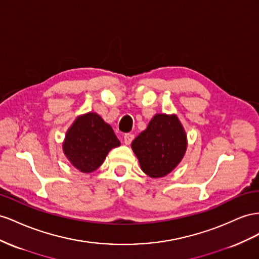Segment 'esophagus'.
<instances>
[{"mask_svg":"<svg viewBox=\"0 0 259 259\" xmlns=\"http://www.w3.org/2000/svg\"><path fill=\"white\" fill-rule=\"evenodd\" d=\"M134 138H135V136H134V135H131V134H125V135L123 136V142H124V144L129 145V144L132 142V140H134Z\"/></svg>","mask_w":259,"mask_h":259,"instance_id":"34e87169","label":"esophagus"}]
</instances>
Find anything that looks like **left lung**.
<instances>
[{"instance_id": "1", "label": "left lung", "mask_w": 259, "mask_h": 259, "mask_svg": "<svg viewBox=\"0 0 259 259\" xmlns=\"http://www.w3.org/2000/svg\"><path fill=\"white\" fill-rule=\"evenodd\" d=\"M131 146L143 172L160 178L181 161L187 150V136L178 117L157 114Z\"/></svg>"}]
</instances>
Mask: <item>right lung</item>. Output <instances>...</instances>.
Here are the masks:
<instances>
[{
    "instance_id": "1",
    "label": "right lung",
    "mask_w": 259,
    "mask_h": 259,
    "mask_svg": "<svg viewBox=\"0 0 259 259\" xmlns=\"http://www.w3.org/2000/svg\"><path fill=\"white\" fill-rule=\"evenodd\" d=\"M120 141L108 123L95 113L78 117L66 134L63 150L71 164L82 172H92L107 153Z\"/></svg>"
}]
</instances>
